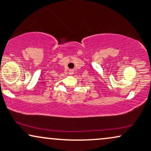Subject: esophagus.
<instances>
[{
  "mask_svg": "<svg viewBox=\"0 0 151 151\" xmlns=\"http://www.w3.org/2000/svg\"><path fill=\"white\" fill-rule=\"evenodd\" d=\"M74 73V71L73 70H70V74H72Z\"/></svg>",
  "mask_w": 151,
  "mask_h": 151,
  "instance_id": "obj_1",
  "label": "esophagus"
}]
</instances>
